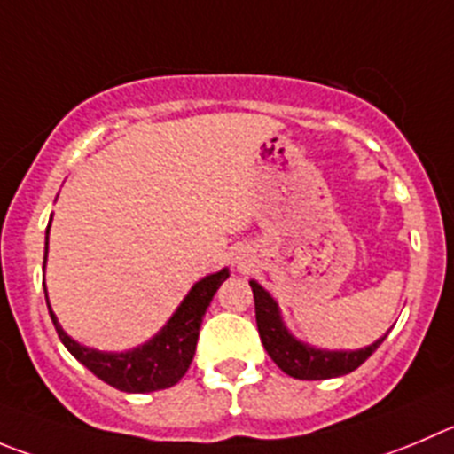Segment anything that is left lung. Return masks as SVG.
I'll use <instances>...</instances> for the list:
<instances>
[{"mask_svg": "<svg viewBox=\"0 0 454 454\" xmlns=\"http://www.w3.org/2000/svg\"><path fill=\"white\" fill-rule=\"evenodd\" d=\"M251 289L253 298H255V320L262 345L269 351V356L275 361V365L285 372V374L294 376V379L323 380L333 379V376L349 374L356 367H361L363 363L379 349V345L385 340V336H387V333H385V336L380 338V340H376L374 345L356 351L313 349V347L298 342L289 332H286V327L282 325V317H279L278 304L270 298L269 291L262 289L257 282H251Z\"/></svg>", "mask_w": 454, "mask_h": 454, "instance_id": "8db88e82", "label": "left lung"}]
</instances>
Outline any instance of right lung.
<instances>
[{
    "mask_svg": "<svg viewBox=\"0 0 454 454\" xmlns=\"http://www.w3.org/2000/svg\"><path fill=\"white\" fill-rule=\"evenodd\" d=\"M51 226V223H49ZM46 244H49V228H46ZM46 262V251H44ZM228 278V270H219L215 275H207L201 282L192 286L176 313L169 317V323L145 342L143 347L125 351V354H103V351L87 349V347L78 345L71 340L62 327L55 320L53 311L49 304V316L55 325V332L60 336L62 345L78 358L91 374L98 376L112 387L121 389V392H156V389L172 387L184 379L188 372L190 363H192L194 349H197L199 340V327L206 316V309L213 302V295L222 286L223 279ZM46 295V289H44Z\"/></svg>",
    "mask_w": 454,
    "mask_h": 454,
    "instance_id": "add662e5",
    "label": "right lung"
}]
</instances>
